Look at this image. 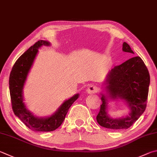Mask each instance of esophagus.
<instances>
[{
  "instance_id": "esophagus-1",
  "label": "esophagus",
  "mask_w": 157,
  "mask_h": 157,
  "mask_svg": "<svg viewBox=\"0 0 157 157\" xmlns=\"http://www.w3.org/2000/svg\"><path fill=\"white\" fill-rule=\"evenodd\" d=\"M98 92V87L95 85H90L86 89V93L88 94H94Z\"/></svg>"
}]
</instances>
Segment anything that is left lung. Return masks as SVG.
I'll list each match as a JSON object with an SVG mask.
<instances>
[{"instance_id": "8db88e82", "label": "left lung", "mask_w": 157, "mask_h": 157, "mask_svg": "<svg viewBox=\"0 0 157 157\" xmlns=\"http://www.w3.org/2000/svg\"><path fill=\"white\" fill-rule=\"evenodd\" d=\"M122 50L134 53L125 42ZM150 82L148 70L139 56L128 59L109 71L104 81L105 90L101 93L102 104L97 115L98 124L113 130L130 128L146 109ZM118 98L124 102L130 113L126 117L113 118L108 114V102Z\"/></svg>"}]
</instances>
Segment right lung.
Segmentation results:
<instances>
[{
    "label": "right lung",
    "instance_id": "add662e5",
    "mask_svg": "<svg viewBox=\"0 0 157 157\" xmlns=\"http://www.w3.org/2000/svg\"><path fill=\"white\" fill-rule=\"evenodd\" d=\"M47 40H39L22 54L15 62L10 76V92L14 114L31 130L38 132H49L57 129L64 121L71 105L79 98L77 93L65 100L55 113L47 117H38L27 108L24 102L23 88L28 74L42 46H49Z\"/></svg>",
    "mask_w": 157,
    "mask_h": 157
}]
</instances>
